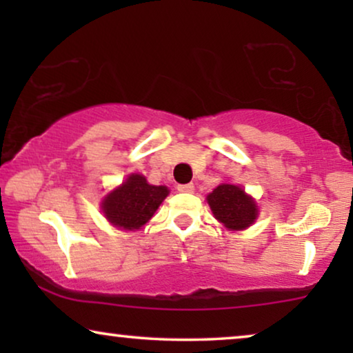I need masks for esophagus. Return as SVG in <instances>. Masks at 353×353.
Masks as SVG:
<instances>
[{"mask_svg": "<svg viewBox=\"0 0 353 353\" xmlns=\"http://www.w3.org/2000/svg\"><path fill=\"white\" fill-rule=\"evenodd\" d=\"M176 190L180 192H186V194H190V192L194 191V185H192V183H188V185H178Z\"/></svg>", "mask_w": 353, "mask_h": 353, "instance_id": "esophagus-1", "label": "esophagus"}]
</instances>
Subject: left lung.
I'll list each match as a JSON object with an SVG mask.
<instances>
[{
  "label": "left lung",
  "instance_id": "8db88e82",
  "mask_svg": "<svg viewBox=\"0 0 353 353\" xmlns=\"http://www.w3.org/2000/svg\"><path fill=\"white\" fill-rule=\"evenodd\" d=\"M215 219L230 230H244L257 219V205L243 188L236 185H220L207 196Z\"/></svg>",
  "mask_w": 353,
  "mask_h": 353
}]
</instances>
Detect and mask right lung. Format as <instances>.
Segmentation results:
<instances>
[{"label":"right lung","instance_id":"right-lung-1","mask_svg":"<svg viewBox=\"0 0 353 353\" xmlns=\"http://www.w3.org/2000/svg\"><path fill=\"white\" fill-rule=\"evenodd\" d=\"M168 194L165 186H152L138 173L130 175L122 186L103 201V212L110 223L123 230H138L151 220Z\"/></svg>","mask_w":353,"mask_h":353}]
</instances>
